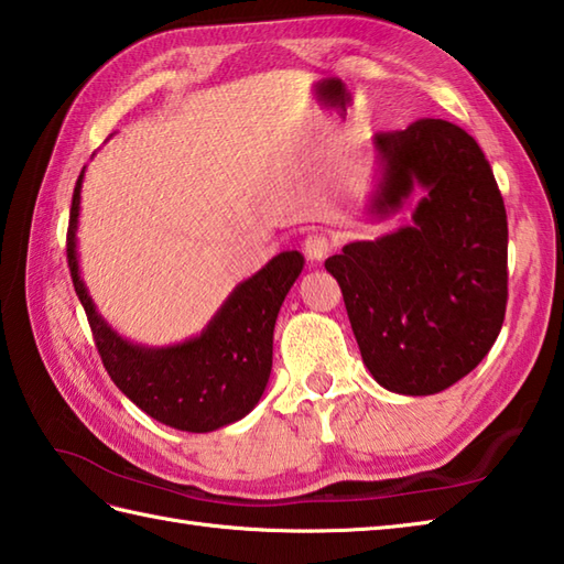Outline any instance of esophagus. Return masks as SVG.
Returning <instances> with one entry per match:
<instances>
[{
    "instance_id": "obj_1",
    "label": "esophagus",
    "mask_w": 564,
    "mask_h": 564,
    "mask_svg": "<svg viewBox=\"0 0 564 564\" xmlns=\"http://www.w3.org/2000/svg\"><path fill=\"white\" fill-rule=\"evenodd\" d=\"M303 251L310 261H322L332 251V239L327 235H307L303 242Z\"/></svg>"
}]
</instances>
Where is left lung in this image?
<instances>
[{"mask_svg":"<svg viewBox=\"0 0 564 564\" xmlns=\"http://www.w3.org/2000/svg\"><path fill=\"white\" fill-rule=\"evenodd\" d=\"M380 182L370 215L412 223L325 261L364 364L382 388L434 394L482 361L507 313V210L473 135L441 118L376 135Z\"/></svg>","mask_w":564,"mask_h":564,"instance_id":"1","label":"left lung"}]
</instances>
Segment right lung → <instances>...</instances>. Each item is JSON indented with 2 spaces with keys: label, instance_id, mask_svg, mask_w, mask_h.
Instances as JSON below:
<instances>
[{
  "label": "right lung",
  "instance_id": "right-lung-1",
  "mask_svg": "<svg viewBox=\"0 0 564 564\" xmlns=\"http://www.w3.org/2000/svg\"><path fill=\"white\" fill-rule=\"evenodd\" d=\"M82 176L84 170L72 194L67 263L94 344L116 388L152 419L191 434H206L249 414L269 382L275 317L303 271V254L281 251L251 279L239 283L198 337L164 349H148L118 337L106 325L79 279Z\"/></svg>",
  "mask_w": 564,
  "mask_h": 564
}]
</instances>
